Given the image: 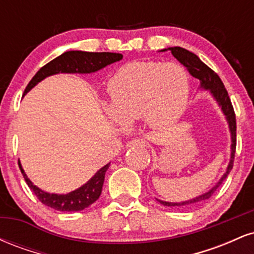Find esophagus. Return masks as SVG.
Returning <instances> with one entry per match:
<instances>
[{"instance_id":"esophagus-1","label":"esophagus","mask_w":254,"mask_h":254,"mask_svg":"<svg viewBox=\"0 0 254 254\" xmlns=\"http://www.w3.org/2000/svg\"><path fill=\"white\" fill-rule=\"evenodd\" d=\"M144 141L142 139H132V141L127 142V148H132V147H144Z\"/></svg>"}]
</instances>
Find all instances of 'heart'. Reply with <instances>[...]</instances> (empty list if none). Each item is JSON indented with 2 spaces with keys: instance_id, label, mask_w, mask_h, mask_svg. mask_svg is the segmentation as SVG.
<instances>
[{
  "instance_id": "heart-1",
  "label": "heart",
  "mask_w": 254,
  "mask_h": 254,
  "mask_svg": "<svg viewBox=\"0 0 254 254\" xmlns=\"http://www.w3.org/2000/svg\"><path fill=\"white\" fill-rule=\"evenodd\" d=\"M106 115L118 124L143 118L166 129L182 117L190 95L188 71L177 63L136 61L121 66L107 83Z\"/></svg>"
}]
</instances>
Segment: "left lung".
<instances>
[{
	"mask_svg": "<svg viewBox=\"0 0 254 254\" xmlns=\"http://www.w3.org/2000/svg\"><path fill=\"white\" fill-rule=\"evenodd\" d=\"M170 50L174 57L183 64L184 66L188 68V70L193 77H196L199 80V89L208 90L211 94V97L214 98V100L216 101V104L220 107V110L222 111L224 118H226L227 123H228L229 132H230V139H232V144H230V159L229 164L227 166V170L223 173V176L221 177V179L216 183V185L212 186L209 191H206L205 193L199 194V196L191 198L189 200H184V202H165V200H156L159 203H161L165 206H188L191 204H196L203 200L209 199L212 196L215 191L217 190L218 186L224 182L227 176L229 174V172L233 168V162H234V156H235V148H237V121H235V113L234 109H233L232 103H230V99L228 97V92L224 88V84L221 81V78L218 77V75L214 70H211L206 64H204L202 61L199 60V57L197 55H194L193 52H190L186 49L180 48V46H174V48H168L164 49L161 51H167Z\"/></svg>",
	"mask_w": 254,
	"mask_h": 254,
	"instance_id": "obj_1",
	"label": "left lung"
}]
</instances>
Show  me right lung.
Here are the masks:
<instances>
[{"label":"right lung","mask_w":254,"mask_h":254,"mask_svg":"<svg viewBox=\"0 0 254 254\" xmlns=\"http://www.w3.org/2000/svg\"><path fill=\"white\" fill-rule=\"evenodd\" d=\"M123 58L122 54L115 52H87V51H66L58 56L46 65L39 69V71L34 75L25 89V94L28 93L37 86L44 78L51 76V75L60 74V72H68V74H92L110 64L118 62ZM109 162L101 167L86 184L76 189V190L69 192L65 194L50 193V192L43 191L31 182L30 178L25 173L24 168L19 160V167L24 176L28 188L33 191V193L38 197L43 204L49 208L55 209L58 211H81L88 208L90 204L100 197L103 190L105 173L110 167Z\"/></svg>","instance_id":"right-lung-1"}]
</instances>
